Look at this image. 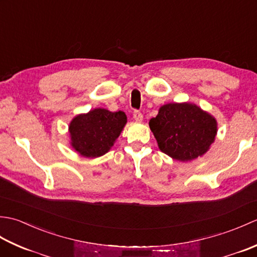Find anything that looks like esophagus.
Here are the masks:
<instances>
[{
	"label": "esophagus",
	"mask_w": 257,
	"mask_h": 257,
	"mask_svg": "<svg viewBox=\"0 0 257 257\" xmlns=\"http://www.w3.org/2000/svg\"><path fill=\"white\" fill-rule=\"evenodd\" d=\"M134 119H135L137 122H141V121H143V119H144L143 113H141L140 111H135V112H134Z\"/></svg>",
	"instance_id": "1"
}]
</instances>
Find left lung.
I'll list each match as a JSON object with an SVG mask.
<instances>
[{"label": "left lung", "instance_id": "1", "mask_svg": "<svg viewBox=\"0 0 257 257\" xmlns=\"http://www.w3.org/2000/svg\"><path fill=\"white\" fill-rule=\"evenodd\" d=\"M149 127L163 154L181 162L205 155L217 134L216 119L192 102L161 106Z\"/></svg>", "mask_w": 257, "mask_h": 257}]
</instances>
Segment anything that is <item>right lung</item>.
Segmentation results:
<instances>
[{"label": "right lung", "mask_w": 257, "mask_h": 257, "mask_svg": "<svg viewBox=\"0 0 257 257\" xmlns=\"http://www.w3.org/2000/svg\"><path fill=\"white\" fill-rule=\"evenodd\" d=\"M127 123L121 110L110 111L105 108L91 109L75 116L68 125L72 148L85 158H98L112 148Z\"/></svg>", "instance_id": "add662e5"}]
</instances>
